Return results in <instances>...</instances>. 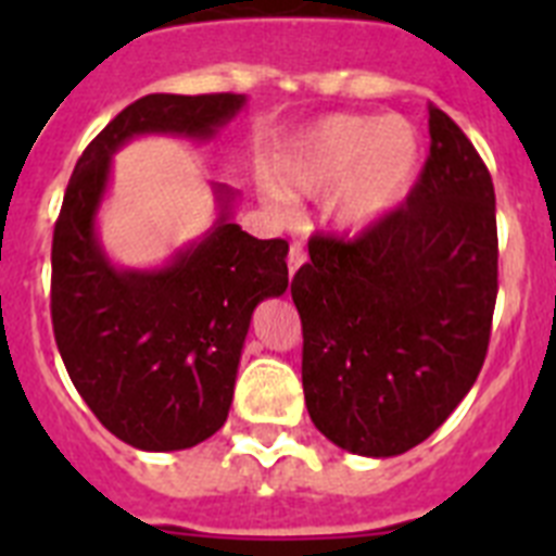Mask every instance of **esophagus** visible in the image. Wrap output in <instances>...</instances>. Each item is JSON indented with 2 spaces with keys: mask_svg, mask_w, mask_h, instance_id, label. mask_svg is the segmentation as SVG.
Instances as JSON below:
<instances>
[{
  "mask_svg": "<svg viewBox=\"0 0 556 556\" xmlns=\"http://www.w3.org/2000/svg\"><path fill=\"white\" fill-rule=\"evenodd\" d=\"M289 275H294L298 273V269H301V264L306 262V250H303V244H298L294 242L292 248H289Z\"/></svg>",
  "mask_w": 556,
  "mask_h": 556,
  "instance_id": "34e87169",
  "label": "esophagus"
}]
</instances>
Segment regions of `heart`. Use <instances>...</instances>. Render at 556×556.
Wrapping results in <instances>:
<instances>
[{"instance_id":"heart-1","label":"heart","mask_w":556,"mask_h":556,"mask_svg":"<svg viewBox=\"0 0 556 556\" xmlns=\"http://www.w3.org/2000/svg\"><path fill=\"white\" fill-rule=\"evenodd\" d=\"M420 164V136L404 116L337 113L314 122L275 166L283 198H326L342 188L333 205L339 228L365 233L404 203Z\"/></svg>"}]
</instances>
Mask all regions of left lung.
Listing matches in <instances>:
<instances>
[{
    "mask_svg": "<svg viewBox=\"0 0 556 556\" xmlns=\"http://www.w3.org/2000/svg\"><path fill=\"white\" fill-rule=\"evenodd\" d=\"M406 205L356 239L312 236L292 278L312 424L358 456L420 445L470 392L498 294L495 191L448 113Z\"/></svg>",
    "mask_w": 556,
    "mask_h": 556,
    "instance_id": "8db88e82",
    "label": "left lung"
}]
</instances>
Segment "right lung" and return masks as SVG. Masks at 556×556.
I'll return each mask as SVG.
<instances>
[{
    "mask_svg": "<svg viewBox=\"0 0 556 556\" xmlns=\"http://www.w3.org/2000/svg\"><path fill=\"white\" fill-rule=\"evenodd\" d=\"M244 94H147L83 150L52 236V328L72 384L97 420L139 451H184L228 420L250 317L289 287L283 239L233 223V189L214 184L217 223L159 269L108 258L97 214L113 152L136 136L211 141Z\"/></svg>",
    "mask_w": 556,
    "mask_h": 556,
    "instance_id": "right-lung-1",
    "label": "right lung"
}]
</instances>
